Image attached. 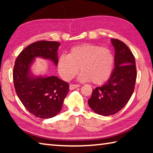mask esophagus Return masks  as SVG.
<instances>
[{"label": "esophagus", "mask_w": 153, "mask_h": 153, "mask_svg": "<svg viewBox=\"0 0 153 153\" xmlns=\"http://www.w3.org/2000/svg\"><path fill=\"white\" fill-rule=\"evenodd\" d=\"M80 86L79 84H70V86H69V89H70L71 90H74L77 88L79 87Z\"/></svg>", "instance_id": "34e87169"}]
</instances>
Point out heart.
<instances>
[{
  "label": "heart",
  "instance_id": "obj_1",
  "mask_svg": "<svg viewBox=\"0 0 153 153\" xmlns=\"http://www.w3.org/2000/svg\"><path fill=\"white\" fill-rule=\"evenodd\" d=\"M114 59L109 49L92 44L74 46L68 55H62L57 61L59 74L63 79H73L79 69L78 79L100 84L109 78Z\"/></svg>",
  "mask_w": 153,
  "mask_h": 153
}]
</instances>
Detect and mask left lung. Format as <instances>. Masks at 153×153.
Listing matches in <instances>:
<instances>
[{"label": "left lung", "mask_w": 153, "mask_h": 153, "mask_svg": "<svg viewBox=\"0 0 153 153\" xmlns=\"http://www.w3.org/2000/svg\"><path fill=\"white\" fill-rule=\"evenodd\" d=\"M115 49V66L104 85L92 90L89 107L98 115L109 116L125 107L132 95L136 79L135 58L128 46L111 38Z\"/></svg>", "instance_id": "8db88e82"}]
</instances>
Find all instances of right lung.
<instances>
[{
    "label": "right lung",
    "instance_id": "obj_1",
    "mask_svg": "<svg viewBox=\"0 0 153 153\" xmlns=\"http://www.w3.org/2000/svg\"><path fill=\"white\" fill-rule=\"evenodd\" d=\"M60 45L56 41L36 42L21 52L15 61L13 75L17 97L30 113L41 119L53 117L60 112L69 87L56 76H36L31 67L37 57L57 66Z\"/></svg>",
    "mask_w": 153,
    "mask_h": 153
}]
</instances>
